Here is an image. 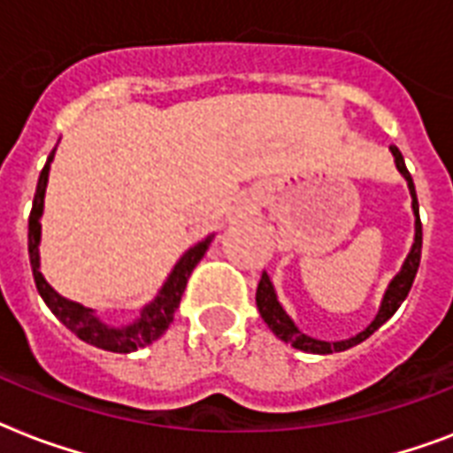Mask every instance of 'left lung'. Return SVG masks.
Instances as JSON below:
<instances>
[{
  "mask_svg": "<svg viewBox=\"0 0 453 453\" xmlns=\"http://www.w3.org/2000/svg\"><path fill=\"white\" fill-rule=\"evenodd\" d=\"M390 152L395 157V166L400 171L404 180L409 185V195H411V209H414V244H411V251L407 254L404 263H402V270L397 275L393 277V282L388 284L386 294H383V301H380L379 315L373 317V322L366 326L365 331H359L357 336L345 338V341H319V338H312L308 334H303L298 329L294 319L287 315V310L282 308V303L277 301V291L270 282L268 273H263L261 282H258V289H256V305H258V312H261L263 322L268 324L270 331L275 334L280 341L284 343L294 345L296 350L303 352H312V355H329V352H343L352 345L362 343L366 338L372 336L373 331L383 326V324L390 319V317L397 312V308L402 305V301L407 298L409 289H411V284H414V277L418 273V263H421V244H423V227H421V219H418V199H416V188L414 180H411V173L407 171V164H404V157L402 152L390 145Z\"/></svg>",
  "mask_w": 453,
  "mask_h": 453,
  "instance_id": "left-lung-1",
  "label": "left lung"
}]
</instances>
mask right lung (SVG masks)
<instances>
[{
  "instance_id": "right-lung-1",
  "label": "right lung",
  "mask_w": 453,
  "mask_h": 453,
  "mask_svg": "<svg viewBox=\"0 0 453 453\" xmlns=\"http://www.w3.org/2000/svg\"><path fill=\"white\" fill-rule=\"evenodd\" d=\"M53 155L56 148L51 150L49 159H46L44 169L39 173L37 192H35V202H32L30 211V226H27V251H30V265L32 275H35V284H37L39 296L44 298V303L51 308V312L58 317L60 322L65 324L67 329L73 331L74 336H80L84 343L96 345L101 350L110 352H134L138 348L155 343L157 338L162 336L164 331L169 329V324L173 322V312L180 305V296H183L188 277L195 270L202 256L206 254V249L213 242V234H206L204 240L197 242L195 247L185 251L173 270L166 277V282L162 284V289L157 291V296L152 298L141 315L127 326H110L96 315V310L74 303L70 298L60 296L58 291L53 289L51 284L46 282L44 275L39 273V242H42V213H44V195L46 183H49V171H51Z\"/></svg>"
}]
</instances>
